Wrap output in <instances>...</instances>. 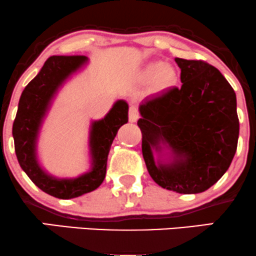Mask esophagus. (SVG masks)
Wrapping results in <instances>:
<instances>
[{
    "label": "esophagus",
    "mask_w": 256,
    "mask_h": 256,
    "mask_svg": "<svg viewBox=\"0 0 256 256\" xmlns=\"http://www.w3.org/2000/svg\"><path fill=\"white\" fill-rule=\"evenodd\" d=\"M138 118H140L138 110L134 107V106H131L130 110H128V119H130V122H136Z\"/></svg>",
    "instance_id": "34e87169"
}]
</instances>
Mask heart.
<instances>
[{"instance_id":"heart-1","label":"heart","mask_w":256,"mask_h":256,"mask_svg":"<svg viewBox=\"0 0 256 256\" xmlns=\"http://www.w3.org/2000/svg\"><path fill=\"white\" fill-rule=\"evenodd\" d=\"M143 77L152 79V89L155 91H166L174 88L178 84V72L172 64L162 61H155L149 64L143 71Z\"/></svg>"}]
</instances>
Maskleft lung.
<instances>
[{"label": "left lung", "instance_id": "obj_1", "mask_svg": "<svg viewBox=\"0 0 256 256\" xmlns=\"http://www.w3.org/2000/svg\"><path fill=\"white\" fill-rule=\"evenodd\" d=\"M180 88L140 106L142 152L155 183L179 194H198L216 184L230 167L237 149L240 122L236 94L218 68L204 60L176 58ZM167 142L176 155L156 166L151 148Z\"/></svg>", "mask_w": 256, "mask_h": 256}]
</instances>
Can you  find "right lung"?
I'll return each mask as SVG.
<instances>
[{
	"mask_svg": "<svg viewBox=\"0 0 256 256\" xmlns=\"http://www.w3.org/2000/svg\"><path fill=\"white\" fill-rule=\"evenodd\" d=\"M86 60L84 55H52L49 58L22 91L13 122L14 148L20 167L40 190L58 198H78L98 189L106 177L108 152L114 137L120 126L128 120V104L118 101L104 119L94 122L90 136L92 170L89 173L76 179H56L46 174L38 165L37 134L50 100L64 79Z\"/></svg>",
	"mask_w": 256,
	"mask_h": 256,
	"instance_id": "1",
	"label": "right lung"
}]
</instances>
